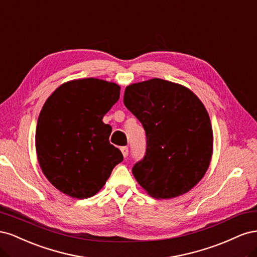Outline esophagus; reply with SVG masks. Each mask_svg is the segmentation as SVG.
Listing matches in <instances>:
<instances>
[{"mask_svg": "<svg viewBox=\"0 0 257 257\" xmlns=\"http://www.w3.org/2000/svg\"><path fill=\"white\" fill-rule=\"evenodd\" d=\"M121 152H122V154H123V157L126 158L127 155H128V148H127V147H122V148H121Z\"/></svg>", "mask_w": 257, "mask_h": 257, "instance_id": "34e87169", "label": "esophagus"}]
</instances>
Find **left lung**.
Wrapping results in <instances>:
<instances>
[{
	"mask_svg": "<svg viewBox=\"0 0 257 257\" xmlns=\"http://www.w3.org/2000/svg\"><path fill=\"white\" fill-rule=\"evenodd\" d=\"M123 103L146 131V155L132 169L139 185L158 199L193 189L213 152L211 121L201 100L184 85L153 78L127 85Z\"/></svg>",
	"mask_w": 257,
	"mask_h": 257,
	"instance_id": "8db88e82",
	"label": "left lung"
}]
</instances>
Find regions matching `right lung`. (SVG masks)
Wrapping results in <instances>:
<instances>
[{
	"label": "right lung",
	"mask_w": 257,
	"mask_h": 257,
	"mask_svg": "<svg viewBox=\"0 0 257 257\" xmlns=\"http://www.w3.org/2000/svg\"><path fill=\"white\" fill-rule=\"evenodd\" d=\"M120 85L97 78L67 81L46 100L37 120L38 164L65 195L89 198L103 188L121 151L109 143L104 115L118 102Z\"/></svg>",
	"instance_id": "add662e5"
}]
</instances>
